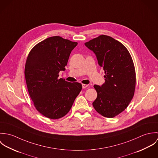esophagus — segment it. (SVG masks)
I'll use <instances>...</instances> for the list:
<instances>
[{"label":"esophagus","instance_id":"34e87169","mask_svg":"<svg viewBox=\"0 0 158 158\" xmlns=\"http://www.w3.org/2000/svg\"><path fill=\"white\" fill-rule=\"evenodd\" d=\"M88 86V85H85V84H82V87H83V89H85V88H87Z\"/></svg>","mask_w":158,"mask_h":158}]
</instances>
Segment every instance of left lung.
I'll return each instance as SVG.
<instances>
[{
  "label": "left lung",
  "mask_w": 158,
  "mask_h": 158,
  "mask_svg": "<svg viewBox=\"0 0 158 158\" xmlns=\"http://www.w3.org/2000/svg\"><path fill=\"white\" fill-rule=\"evenodd\" d=\"M85 44L95 54L105 74V83L94 86L97 97L92 105L102 115L113 118L127 108L134 96L135 72L131 56L121 43L104 35Z\"/></svg>",
  "instance_id": "obj_1"
}]
</instances>
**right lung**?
Listing matches in <instances>:
<instances>
[{
	"label": "right lung",
	"mask_w": 158,
	"mask_h": 158,
	"mask_svg": "<svg viewBox=\"0 0 158 158\" xmlns=\"http://www.w3.org/2000/svg\"><path fill=\"white\" fill-rule=\"evenodd\" d=\"M77 44L52 36L37 44L28 55L24 72L28 91L36 109L47 118L58 119L66 115L82 89L80 83L58 78Z\"/></svg>",
	"instance_id": "1"
}]
</instances>
